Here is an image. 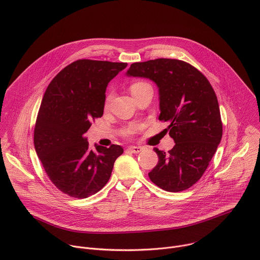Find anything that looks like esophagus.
I'll return each instance as SVG.
<instances>
[{"mask_svg": "<svg viewBox=\"0 0 260 260\" xmlns=\"http://www.w3.org/2000/svg\"><path fill=\"white\" fill-rule=\"evenodd\" d=\"M143 147H140V146H129L128 148H127V150L129 151V152H132V153H134V154H138V153H140L141 151H143Z\"/></svg>", "mask_w": 260, "mask_h": 260, "instance_id": "obj_1", "label": "esophagus"}]
</instances>
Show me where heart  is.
<instances>
[{
    "instance_id": "obj_1",
    "label": "heart",
    "mask_w": 260,
    "mask_h": 260,
    "mask_svg": "<svg viewBox=\"0 0 260 260\" xmlns=\"http://www.w3.org/2000/svg\"><path fill=\"white\" fill-rule=\"evenodd\" d=\"M146 84H147V83H144V82H136V83H134V84L131 86V91L133 92V91H135L136 89L141 88V86L146 85ZM112 97H113L112 93H109V94L107 95V97H106V106L110 103V101H111ZM133 132H134V128H131V127H129V128H126V129L123 132V134H124L125 136H128V135H131Z\"/></svg>"
}]
</instances>
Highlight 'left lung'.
<instances>
[{
  "mask_svg": "<svg viewBox=\"0 0 260 260\" xmlns=\"http://www.w3.org/2000/svg\"><path fill=\"white\" fill-rule=\"evenodd\" d=\"M127 76L146 77L159 89V120L176 145L168 153L154 148L157 165L149 172L156 186L181 192L196 184L209 165L222 137V122L214 90L191 64L159 58L133 63Z\"/></svg>",
  "mask_w": 260,
  "mask_h": 260,
  "instance_id": "left-lung-1",
  "label": "left lung"
}]
</instances>
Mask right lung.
Wrapping results in <instances>:
<instances>
[{
	"label": "right lung",
	"instance_id": "1",
	"mask_svg": "<svg viewBox=\"0 0 260 260\" xmlns=\"http://www.w3.org/2000/svg\"><path fill=\"white\" fill-rule=\"evenodd\" d=\"M127 63L81 59L50 82L35 126L36 152L55 187L73 198H88L109 181L119 145L92 150L83 137L103 115L108 82Z\"/></svg>",
	"mask_w": 260,
	"mask_h": 260
}]
</instances>
